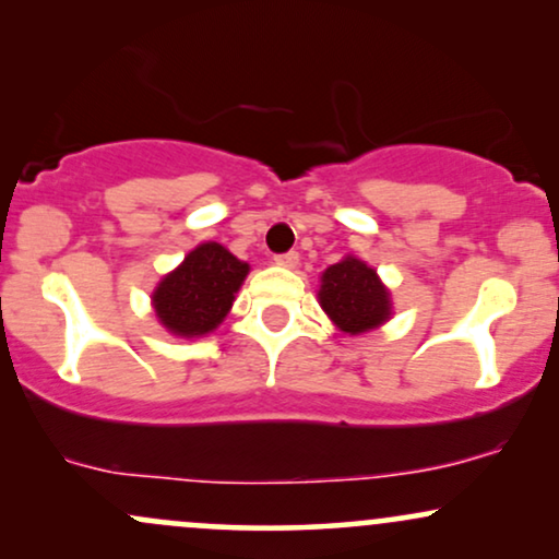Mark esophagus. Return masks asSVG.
<instances>
[{"instance_id":"1","label":"esophagus","mask_w":559,"mask_h":559,"mask_svg":"<svg viewBox=\"0 0 559 559\" xmlns=\"http://www.w3.org/2000/svg\"><path fill=\"white\" fill-rule=\"evenodd\" d=\"M275 265H281V267H288V271H292V267H297V265H299V254H297V252H286V254H278V258H275Z\"/></svg>"}]
</instances>
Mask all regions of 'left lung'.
Here are the masks:
<instances>
[{"mask_svg": "<svg viewBox=\"0 0 559 559\" xmlns=\"http://www.w3.org/2000/svg\"><path fill=\"white\" fill-rule=\"evenodd\" d=\"M318 301L342 333L362 336L381 329L394 316L391 292L373 265L346 254L320 273Z\"/></svg>", "mask_w": 559, "mask_h": 559, "instance_id": "1", "label": "left lung"}]
</instances>
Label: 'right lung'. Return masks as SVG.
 <instances>
[{
  "instance_id": "right-lung-1",
  "label": "right lung",
  "mask_w": 559,
  "mask_h": 559,
  "mask_svg": "<svg viewBox=\"0 0 559 559\" xmlns=\"http://www.w3.org/2000/svg\"><path fill=\"white\" fill-rule=\"evenodd\" d=\"M249 275V262L223 243L202 241L178 267L165 273L152 292V310L165 331L178 338H202L226 320Z\"/></svg>"
}]
</instances>
